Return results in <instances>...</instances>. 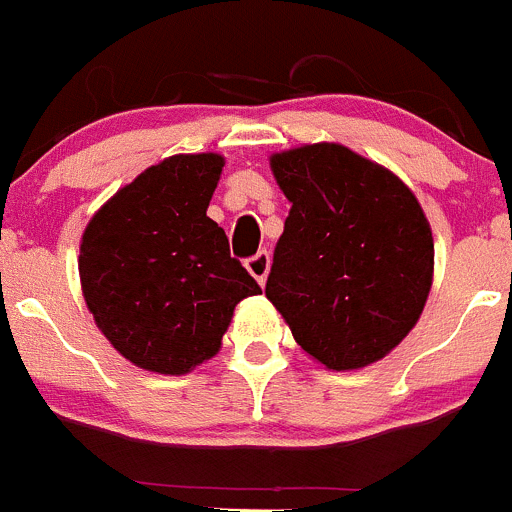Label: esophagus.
Instances as JSON below:
<instances>
[{
	"mask_svg": "<svg viewBox=\"0 0 512 512\" xmlns=\"http://www.w3.org/2000/svg\"><path fill=\"white\" fill-rule=\"evenodd\" d=\"M269 266H271V256L266 251H259V253H256V256H251V259L246 261L248 274H251L253 279L259 281L261 286L266 284V276H269Z\"/></svg>",
	"mask_w": 512,
	"mask_h": 512,
	"instance_id": "34e87169",
	"label": "esophagus"
}]
</instances>
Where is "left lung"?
<instances>
[{
    "mask_svg": "<svg viewBox=\"0 0 512 512\" xmlns=\"http://www.w3.org/2000/svg\"><path fill=\"white\" fill-rule=\"evenodd\" d=\"M269 165L291 211L266 299L326 369L379 362L415 329L432 289L435 241L420 201L339 143L281 150Z\"/></svg>",
    "mask_w": 512,
    "mask_h": 512,
    "instance_id": "8db88e82",
    "label": "left lung"
}]
</instances>
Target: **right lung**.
Wrapping results in <instances>:
<instances>
[{
  "mask_svg": "<svg viewBox=\"0 0 512 512\" xmlns=\"http://www.w3.org/2000/svg\"><path fill=\"white\" fill-rule=\"evenodd\" d=\"M223 165L218 153L170 155L102 203L82 233L87 309L145 372L180 377L216 357L238 301L261 294L206 216Z\"/></svg>",
  "mask_w": 512,
  "mask_h": 512,
  "instance_id": "right-lung-1",
  "label": "right lung"
}]
</instances>
